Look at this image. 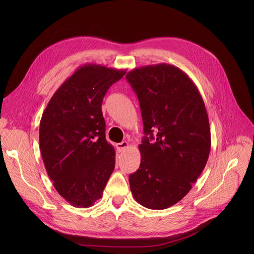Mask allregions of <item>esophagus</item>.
Segmentation results:
<instances>
[{
    "label": "esophagus",
    "mask_w": 254,
    "mask_h": 254,
    "mask_svg": "<svg viewBox=\"0 0 254 254\" xmlns=\"http://www.w3.org/2000/svg\"><path fill=\"white\" fill-rule=\"evenodd\" d=\"M128 145L129 144L127 141H123V142L116 144V149L118 150V152H123L124 150H126L128 147Z\"/></svg>",
    "instance_id": "1"
}]
</instances>
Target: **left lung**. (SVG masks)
Masks as SVG:
<instances>
[{
    "instance_id": "1",
    "label": "left lung",
    "mask_w": 254,
    "mask_h": 254,
    "mask_svg": "<svg viewBox=\"0 0 254 254\" xmlns=\"http://www.w3.org/2000/svg\"><path fill=\"white\" fill-rule=\"evenodd\" d=\"M140 103L145 137L141 164L128 181L136 201L163 210L178 203L203 172L211 149L209 118L192 80L168 64L126 76Z\"/></svg>"
}]
</instances>
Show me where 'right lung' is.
<instances>
[{
	"mask_svg": "<svg viewBox=\"0 0 254 254\" xmlns=\"http://www.w3.org/2000/svg\"><path fill=\"white\" fill-rule=\"evenodd\" d=\"M126 70L87 64L55 92L39 128L40 150L57 191L78 208L102 197L115 167V151L106 140L102 103Z\"/></svg>",
	"mask_w": 254,
	"mask_h": 254,
	"instance_id": "add662e5",
	"label": "right lung"
}]
</instances>
